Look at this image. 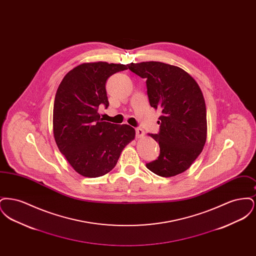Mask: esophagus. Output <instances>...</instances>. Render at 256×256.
I'll list each match as a JSON object with an SVG mask.
<instances>
[{
    "instance_id": "obj_1",
    "label": "esophagus",
    "mask_w": 256,
    "mask_h": 256,
    "mask_svg": "<svg viewBox=\"0 0 256 256\" xmlns=\"http://www.w3.org/2000/svg\"><path fill=\"white\" fill-rule=\"evenodd\" d=\"M135 132H136V138H141V137H143L144 136V130H142V128H137L136 130H135Z\"/></svg>"
}]
</instances>
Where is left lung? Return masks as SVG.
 <instances>
[{
	"label": "left lung",
	"instance_id": "left-lung-1",
	"mask_svg": "<svg viewBox=\"0 0 256 256\" xmlns=\"http://www.w3.org/2000/svg\"><path fill=\"white\" fill-rule=\"evenodd\" d=\"M128 67L146 78L150 104L162 111L158 134H150L158 143L160 154L146 168L163 178L182 174L206 141V108L200 86L182 68L163 62L130 63Z\"/></svg>",
	"mask_w": 256,
	"mask_h": 256
}]
</instances>
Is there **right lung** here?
Here are the masks:
<instances>
[{
	"label": "right lung",
	"mask_w": 256,
	"mask_h": 256,
	"mask_svg": "<svg viewBox=\"0 0 256 256\" xmlns=\"http://www.w3.org/2000/svg\"><path fill=\"white\" fill-rule=\"evenodd\" d=\"M126 65L108 62L82 63L66 74L54 104V136L61 154L74 170L86 178L112 170L124 148L135 137L128 124L102 121L98 106H110L106 84Z\"/></svg>",
	"instance_id": "right-lung-1"
}]
</instances>
